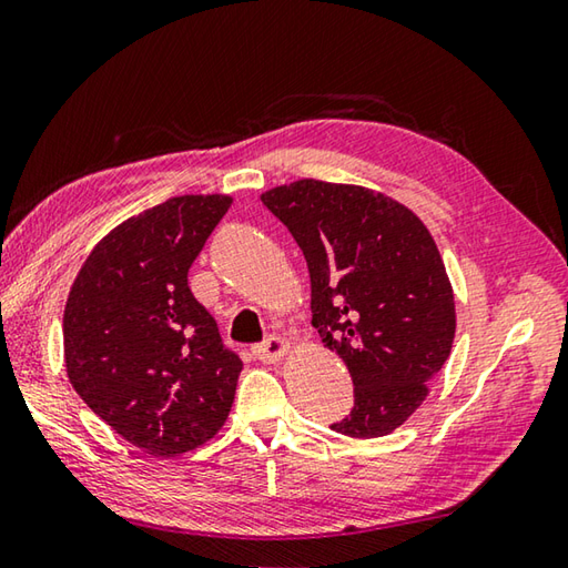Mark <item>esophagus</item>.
I'll return each instance as SVG.
<instances>
[{"label": "esophagus", "mask_w": 568, "mask_h": 568, "mask_svg": "<svg viewBox=\"0 0 568 568\" xmlns=\"http://www.w3.org/2000/svg\"><path fill=\"white\" fill-rule=\"evenodd\" d=\"M291 347H293V339L281 337V335H273V337H267L265 343L255 345L253 353L261 357V359H265V363H275V359H281L283 355L291 353Z\"/></svg>", "instance_id": "obj_1"}]
</instances>
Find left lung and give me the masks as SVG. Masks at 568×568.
<instances>
[{
	"instance_id": "left-lung-1",
	"label": "left lung",
	"mask_w": 568,
	"mask_h": 568,
	"mask_svg": "<svg viewBox=\"0 0 568 568\" xmlns=\"http://www.w3.org/2000/svg\"><path fill=\"white\" fill-rule=\"evenodd\" d=\"M311 271L313 327L349 369L347 437H385L427 397L455 343V293L437 243L407 205L349 183L293 181L261 195Z\"/></svg>"
}]
</instances>
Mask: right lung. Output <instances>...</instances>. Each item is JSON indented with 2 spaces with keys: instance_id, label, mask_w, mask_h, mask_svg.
<instances>
[{
  "instance_id": "obj_1",
  "label": "right lung",
  "mask_w": 568,
  "mask_h": 568,
  "mask_svg": "<svg viewBox=\"0 0 568 568\" xmlns=\"http://www.w3.org/2000/svg\"><path fill=\"white\" fill-rule=\"evenodd\" d=\"M231 195H176L104 235L64 307V363L79 397L133 447L176 457L229 417L241 357L195 301L189 267Z\"/></svg>"
}]
</instances>
